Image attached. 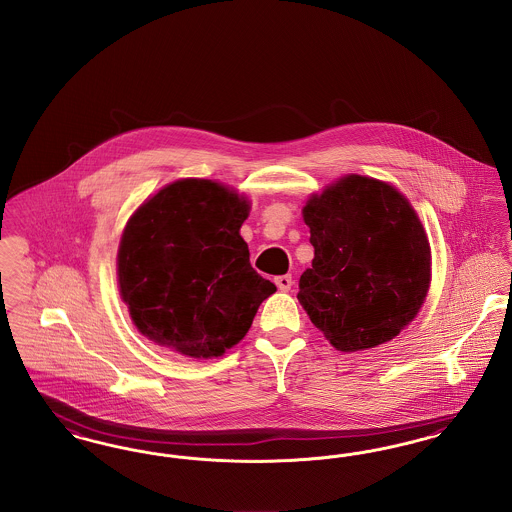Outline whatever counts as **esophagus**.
I'll return each mask as SVG.
<instances>
[{
	"label": "esophagus",
	"instance_id": "1",
	"mask_svg": "<svg viewBox=\"0 0 512 512\" xmlns=\"http://www.w3.org/2000/svg\"><path fill=\"white\" fill-rule=\"evenodd\" d=\"M275 285L277 289L287 292L292 287V277L290 275H281V277H275Z\"/></svg>",
	"mask_w": 512,
	"mask_h": 512
}]
</instances>
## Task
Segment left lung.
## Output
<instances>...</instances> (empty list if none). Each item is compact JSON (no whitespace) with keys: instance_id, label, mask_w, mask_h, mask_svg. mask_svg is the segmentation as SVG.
I'll use <instances>...</instances> for the list:
<instances>
[{"instance_id":"obj_1","label":"left lung","mask_w":512,"mask_h":512,"mask_svg":"<svg viewBox=\"0 0 512 512\" xmlns=\"http://www.w3.org/2000/svg\"><path fill=\"white\" fill-rule=\"evenodd\" d=\"M312 267L298 300L340 352L375 348L421 310L430 246L407 199L392 185L348 176L304 206Z\"/></svg>"}]
</instances>
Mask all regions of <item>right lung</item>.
I'll return each instance as SVG.
<instances>
[{
    "label": "right lung",
    "mask_w": 512,
    "mask_h": 512,
    "mask_svg": "<svg viewBox=\"0 0 512 512\" xmlns=\"http://www.w3.org/2000/svg\"><path fill=\"white\" fill-rule=\"evenodd\" d=\"M248 202L220 183L181 179L147 200L118 248V285L135 327L179 354L222 356L277 287L250 266L239 229Z\"/></svg>",
    "instance_id": "1"
}]
</instances>
